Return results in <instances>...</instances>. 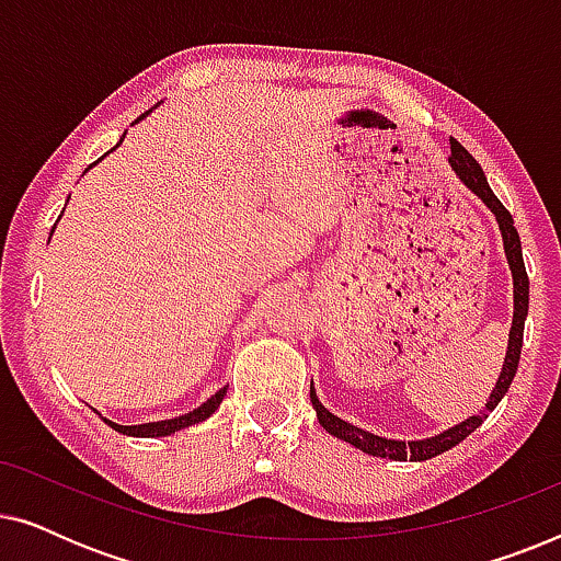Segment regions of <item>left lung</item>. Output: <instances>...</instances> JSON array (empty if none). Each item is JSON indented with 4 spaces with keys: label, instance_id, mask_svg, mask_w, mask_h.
Segmentation results:
<instances>
[{
    "label": "left lung",
    "instance_id": "left-lung-1",
    "mask_svg": "<svg viewBox=\"0 0 561 561\" xmlns=\"http://www.w3.org/2000/svg\"><path fill=\"white\" fill-rule=\"evenodd\" d=\"M449 150H451V156H449L451 171L457 173V179L462 181L465 186L470 188L490 211H493L497 229H501L503 252H505V260H508L511 278H513V321H511V332H508V347H505L501 375H497L495 388L490 390L485 409H482L480 413H474V416H467L465 421H459V424H455V426H449L447 432L426 436V439H409V442L388 439V436L365 432V428H359L355 424H350V421L334 416V413L324 409V403L319 401L317 388H313V380H311V405H313V411H317L319 424L324 426L329 434L336 436V439L352 444V447L365 451V455L386 457V459H393V462H405V459H409V462H424V459H432L436 455H442V451H449L451 447H457L459 442L467 439V436H470L474 428H478L482 421H485L490 413L495 411V405L503 401V396L508 393L511 382H513V378H516V370H518L520 347H524V324L528 317V275H526V265H524V252H520V237L516 232V227H513L511 211L505 209L501 202H497V196L493 194V188H490V183L485 179V173H482L478 160H474L470 152H467L462 145L455 140V137L449 140Z\"/></svg>",
    "mask_w": 561,
    "mask_h": 561
}]
</instances>
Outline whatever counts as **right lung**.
<instances>
[{"label": "right lung", "instance_id": "right-lung-1", "mask_svg": "<svg viewBox=\"0 0 561 561\" xmlns=\"http://www.w3.org/2000/svg\"><path fill=\"white\" fill-rule=\"evenodd\" d=\"M158 106V104H156ZM156 106H152V110H156ZM152 110H148L142 114V117H137L133 125H137V122H142L145 117H148V114L152 112ZM127 135V133H125ZM125 135L119 137V142L117 145H122V140H125ZM117 145H114V148H117ZM112 148V150H114ZM110 150V152H112ZM110 152H106V156H110ZM99 163V160H96ZM96 163H91L89 168H94ZM87 168V171H89ZM83 171V173H87ZM53 232H56V227H53ZM50 232V234H53ZM50 242V240H48ZM225 396H227V386L225 388H219L217 393H214L211 398H206V401L198 405V409H194V411H188V413H183V416H175V419H165V421H150V424H135V426H122V424H114V421H110V419H104V424H110L114 432H119V434H127V436H171V434H175V432H181V428H186V426H194V424H202V421H206L211 416L214 411L219 409V403L225 401Z\"/></svg>", "mask_w": 561, "mask_h": 561}]
</instances>
